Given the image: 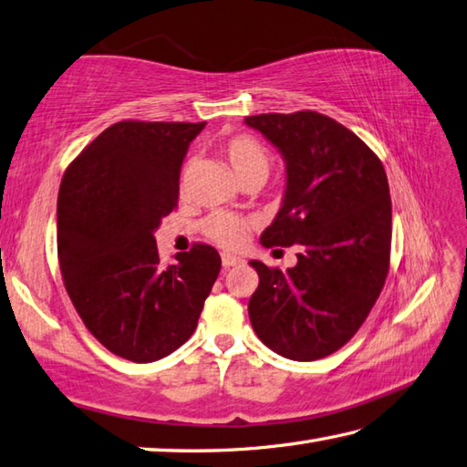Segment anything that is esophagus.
<instances>
[{"label": "esophagus", "mask_w": 467, "mask_h": 467, "mask_svg": "<svg viewBox=\"0 0 467 467\" xmlns=\"http://www.w3.org/2000/svg\"><path fill=\"white\" fill-rule=\"evenodd\" d=\"M243 263V259L241 257H234V254H228V253H224L223 254V267H234V265H241Z\"/></svg>", "instance_id": "34e87169"}]
</instances>
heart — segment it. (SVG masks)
Returning a JSON list of instances; mask_svg holds the SVG:
<instances>
[{"label": "heart", "instance_id": "b5f03b06", "mask_svg": "<svg viewBox=\"0 0 467 467\" xmlns=\"http://www.w3.org/2000/svg\"><path fill=\"white\" fill-rule=\"evenodd\" d=\"M224 153L231 161L233 170L241 182L251 178H267L271 170V155L269 150L253 135H234L224 143ZM190 173V163H186L184 173H182V186H186ZM254 226L251 216L234 214V213H213L202 221V233L206 239L216 243L224 249H239L244 243L246 233Z\"/></svg>", "mask_w": 467, "mask_h": 467}]
</instances>
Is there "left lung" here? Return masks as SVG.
I'll return each mask as SVG.
<instances>
[{
    "mask_svg": "<svg viewBox=\"0 0 467 467\" xmlns=\"http://www.w3.org/2000/svg\"><path fill=\"white\" fill-rule=\"evenodd\" d=\"M244 123L287 161L285 198L261 243L299 249L287 271L251 261L259 273L249 299L253 330L285 358H324L360 330L385 287L392 239L385 166L322 113H265Z\"/></svg>",
    "mask_w": 467,
    "mask_h": 467,
    "instance_id": "obj_1",
    "label": "left lung"
}]
</instances>
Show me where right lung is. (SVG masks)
Masks as SVG:
<instances>
[{"mask_svg":"<svg viewBox=\"0 0 467 467\" xmlns=\"http://www.w3.org/2000/svg\"><path fill=\"white\" fill-rule=\"evenodd\" d=\"M202 123H113L64 171L58 263L82 324L121 358L153 362L194 334L221 273L214 246L194 243L161 265L153 231L178 208L180 170Z\"/></svg>","mask_w":467,"mask_h":467,"instance_id":"add662e5","label":"right lung"}]
</instances>
